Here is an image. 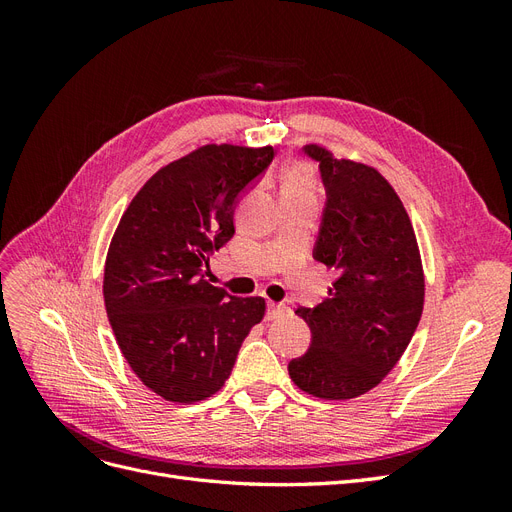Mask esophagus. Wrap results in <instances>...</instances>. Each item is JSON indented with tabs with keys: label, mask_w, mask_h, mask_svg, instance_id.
Listing matches in <instances>:
<instances>
[{
	"label": "esophagus",
	"mask_w": 512,
	"mask_h": 512,
	"mask_svg": "<svg viewBox=\"0 0 512 512\" xmlns=\"http://www.w3.org/2000/svg\"><path fill=\"white\" fill-rule=\"evenodd\" d=\"M284 314H288V307L282 303H269L267 307V320H277L282 318Z\"/></svg>",
	"instance_id": "34e87169"
}]
</instances>
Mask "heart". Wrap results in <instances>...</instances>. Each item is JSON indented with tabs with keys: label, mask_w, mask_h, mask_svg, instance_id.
I'll return each mask as SVG.
<instances>
[{
	"label": "heart",
	"mask_w": 512,
	"mask_h": 512,
	"mask_svg": "<svg viewBox=\"0 0 512 512\" xmlns=\"http://www.w3.org/2000/svg\"><path fill=\"white\" fill-rule=\"evenodd\" d=\"M316 181L309 164L294 162L284 170L282 194H314Z\"/></svg>",
	"instance_id": "b5f03b06"
}]
</instances>
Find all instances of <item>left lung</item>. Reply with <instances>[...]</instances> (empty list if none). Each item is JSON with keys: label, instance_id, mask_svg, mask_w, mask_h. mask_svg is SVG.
I'll use <instances>...</instances> for the list:
<instances>
[{"label": "left lung", "instance_id": "obj_1", "mask_svg": "<svg viewBox=\"0 0 512 512\" xmlns=\"http://www.w3.org/2000/svg\"><path fill=\"white\" fill-rule=\"evenodd\" d=\"M327 188L314 258L337 271L329 297L297 314L312 346L288 363L301 391L352 399L378 386L406 352L425 303V273L410 215L374 166L305 145Z\"/></svg>", "mask_w": 512, "mask_h": 512}]
</instances>
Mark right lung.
Masks as SVG:
<instances>
[{
    "label": "right lung",
    "instance_id": "right-lung-1",
    "mask_svg": "<svg viewBox=\"0 0 512 512\" xmlns=\"http://www.w3.org/2000/svg\"><path fill=\"white\" fill-rule=\"evenodd\" d=\"M273 156L271 145H203L162 166L121 215L104 262L106 314L138 380L166 401L218 393L265 318V299L232 297L205 269L235 235L237 196Z\"/></svg>",
    "mask_w": 512,
    "mask_h": 512
}]
</instances>
